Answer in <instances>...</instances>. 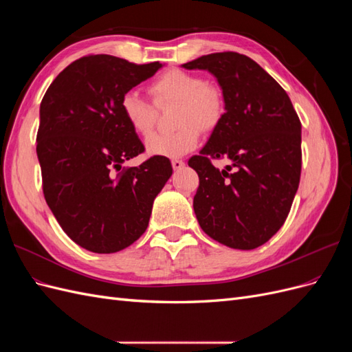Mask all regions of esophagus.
Listing matches in <instances>:
<instances>
[{"label": "esophagus", "instance_id": "esophagus-1", "mask_svg": "<svg viewBox=\"0 0 352 352\" xmlns=\"http://www.w3.org/2000/svg\"><path fill=\"white\" fill-rule=\"evenodd\" d=\"M172 166H173L175 170H180V168H182V167L185 166V163L182 162V160L175 158V160H172Z\"/></svg>", "mask_w": 352, "mask_h": 352}]
</instances>
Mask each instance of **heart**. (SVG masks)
<instances>
[{
  "mask_svg": "<svg viewBox=\"0 0 352 352\" xmlns=\"http://www.w3.org/2000/svg\"><path fill=\"white\" fill-rule=\"evenodd\" d=\"M148 92L158 107L166 102H179L176 123L180 126L175 132L154 133L148 138L145 148L150 155L175 158L195 150L201 138L199 129H214L225 111V102L217 88L207 85L199 74L180 69L160 74L150 83ZM120 110L133 132L141 136L153 132L157 111L140 92L126 91L122 95Z\"/></svg>",
  "mask_w": 352,
  "mask_h": 352,
  "instance_id": "b5f03b06",
  "label": "heart"
}]
</instances>
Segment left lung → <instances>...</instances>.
Returning a JSON list of instances; mask_svg holds the SVG:
<instances>
[{
	"label": "left lung",
	"instance_id": "8db88e82",
	"mask_svg": "<svg viewBox=\"0 0 352 352\" xmlns=\"http://www.w3.org/2000/svg\"><path fill=\"white\" fill-rule=\"evenodd\" d=\"M182 67L208 70L226 110L199 155L188 162L199 177V226L229 248H258L282 228L300 185L301 122L285 89L247 56L214 52ZM217 157L232 166L219 170L210 163Z\"/></svg>",
	"mask_w": 352,
	"mask_h": 352
}]
</instances>
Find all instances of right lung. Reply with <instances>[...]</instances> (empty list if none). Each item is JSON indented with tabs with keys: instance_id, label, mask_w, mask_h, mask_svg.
I'll list each match as a JSON object with an SVG mask.
<instances>
[{
	"instance_id": "right-lung-1",
	"label": "right lung",
	"mask_w": 352,
	"mask_h": 352,
	"mask_svg": "<svg viewBox=\"0 0 352 352\" xmlns=\"http://www.w3.org/2000/svg\"><path fill=\"white\" fill-rule=\"evenodd\" d=\"M162 67L87 56L63 70L42 98L36 154L44 197L61 229L85 250L111 254L140 239L173 173L170 160L158 155L122 167L144 153L122 114V95Z\"/></svg>"
}]
</instances>
